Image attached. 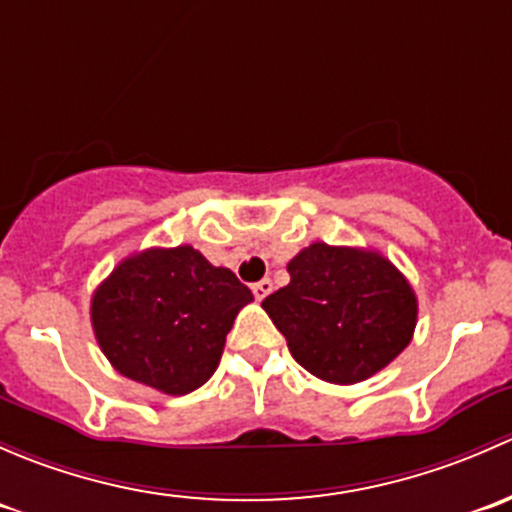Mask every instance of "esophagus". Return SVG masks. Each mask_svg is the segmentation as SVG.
I'll return each instance as SVG.
<instances>
[{
  "mask_svg": "<svg viewBox=\"0 0 512 512\" xmlns=\"http://www.w3.org/2000/svg\"><path fill=\"white\" fill-rule=\"evenodd\" d=\"M251 291H254L256 301H263V298H266L268 293L273 291V283L268 281V278H261V281H258V283H254V286H251Z\"/></svg>",
  "mask_w": 512,
  "mask_h": 512,
  "instance_id": "34e87169",
  "label": "esophagus"
}]
</instances>
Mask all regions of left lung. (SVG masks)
<instances>
[{"mask_svg":"<svg viewBox=\"0 0 512 512\" xmlns=\"http://www.w3.org/2000/svg\"><path fill=\"white\" fill-rule=\"evenodd\" d=\"M286 268L288 286L261 306L291 356L321 381H366L413 341L416 291L381 251L313 241Z\"/></svg>","mask_w":512,"mask_h":512,"instance_id":"8db88e82","label":"left lung"}]
</instances>
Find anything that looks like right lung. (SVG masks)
I'll return each instance as SVG.
<instances>
[{
	"label": "right lung",
	"mask_w": 512,
	"mask_h": 512,
	"mask_svg": "<svg viewBox=\"0 0 512 512\" xmlns=\"http://www.w3.org/2000/svg\"><path fill=\"white\" fill-rule=\"evenodd\" d=\"M254 293L194 246L136 251L91 293V328L114 371L166 396L214 376L226 336Z\"/></svg>",
	"instance_id": "right-lung-1"
}]
</instances>
